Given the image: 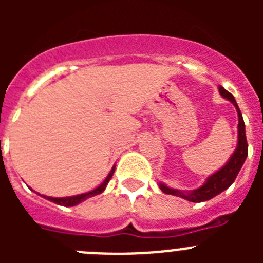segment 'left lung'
<instances>
[{
	"instance_id": "1",
	"label": "left lung",
	"mask_w": 263,
	"mask_h": 263,
	"mask_svg": "<svg viewBox=\"0 0 263 263\" xmlns=\"http://www.w3.org/2000/svg\"><path fill=\"white\" fill-rule=\"evenodd\" d=\"M218 92L224 99L229 100L234 106H236L237 115H238V141H237V147L229 160L227 162L225 166L216 171L215 174L206 179L201 187L196 188L194 191H179V190H174V188L167 187L163 183H159V188L162 192L167 195H174V196L183 197L185 200L192 201V203H201V201H206L212 199V197L217 196L218 194H221L227 188L232 185V183L236 180L237 175L240 173L241 167H242L243 162H245L246 157H248V142H246V134H245V122H243L242 115L241 110L237 105L236 100H234L233 95L229 93L227 89L220 85L218 87Z\"/></svg>"
}]
</instances>
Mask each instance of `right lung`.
Wrapping results in <instances>:
<instances>
[{
  "mask_svg": "<svg viewBox=\"0 0 263 263\" xmlns=\"http://www.w3.org/2000/svg\"><path fill=\"white\" fill-rule=\"evenodd\" d=\"M115 168L116 166H113V168L110 170V173L108 174V176L105 178V180H104L101 184L99 185L97 188H95V190H92V191L89 192H85V194H80V195H75V196H68V197H50V196H45V195H41V194H36L41 195V196H43L45 199H47V200L52 201V203L55 204H59V205H64V206H73V205H78V204H80L81 201L87 200V199H89V197L92 196H96V195H100L101 192H104V190H105L106 184L109 183V180L111 179V176H113V173H115Z\"/></svg>",
  "mask_w": 263,
  "mask_h": 263,
  "instance_id": "obj_1",
  "label": "right lung"
}]
</instances>
